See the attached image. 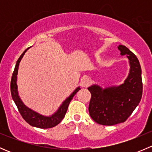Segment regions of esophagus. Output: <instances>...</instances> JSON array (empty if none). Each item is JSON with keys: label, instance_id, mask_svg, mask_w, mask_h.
<instances>
[{"label": "esophagus", "instance_id": "obj_1", "mask_svg": "<svg viewBox=\"0 0 152 152\" xmlns=\"http://www.w3.org/2000/svg\"><path fill=\"white\" fill-rule=\"evenodd\" d=\"M90 85V80L88 79V78H85L82 80L81 82V86L82 87H85V88H87L89 85Z\"/></svg>", "mask_w": 152, "mask_h": 152}]
</instances>
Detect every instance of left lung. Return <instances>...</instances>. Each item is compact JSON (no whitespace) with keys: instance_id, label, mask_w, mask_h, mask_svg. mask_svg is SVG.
<instances>
[{"instance_id":"8db88e82","label":"left lung","mask_w":152,"mask_h":152,"mask_svg":"<svg viewBox=\"0 0 152 152\" xmlns=\"http://www.w3.org/2000/svg\"><path fill=\"white\" fill-rule=\"evenodd\" d=\"M118 48L121 56L126 55L129 71L124 83L106 87L92 85L89 113L95 122L106 126L123 123L131 115L141 100L142 84L141 67L135 55L124 45Z\"/></svg>"}]
</instances>
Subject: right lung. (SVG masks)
<instances>
[{"label":"right lung","instance_id":"obj_1","mask_svg":"<svg viewBox=\"0 0 152 152\" xmlns=\"http://www.w3.org/2000/svg\"><path fill=\"white\" fill-rule=\"evenodd\" d=\"M29 48L25 50V51L20 55L19 59H18L15 65V70L13 72V74L12 76V80H11V94H12V99H13L14 102L16 104L18 107V110H19L20 113L23 118L24 120L27 122V123L30 124L31 126L34 127H37V128L41 129H48L51 128V127L55 126L58 125L62 119L65 117L66 112L68 108V106L70 102L73 99V96L77 93L78 91L81 90L80 87H78L73 90V93L67 98L65 100L63 101L59 108L57 109L54 113H53L50 115H43L42 114H39L37 112L34 111V110H31V109L28 108L25 104L21 100L20 97L19 96V93H18V85H17V81H18V69H19L20 62L21 59L23 57L24 54L28 50Z\"/></svg>","mask_w":152,"mask_h":152}]
</instances>
